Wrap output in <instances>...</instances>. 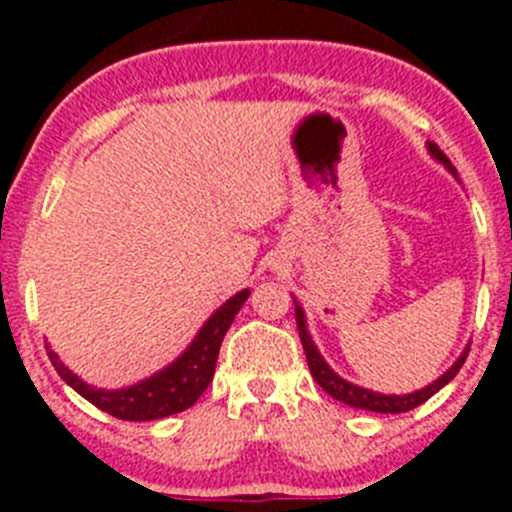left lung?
<instances>
[{
  "mask_svg": "<svg viewBox=\"0 0 512 512\" xmlns=\"http://www.w3.org/2000/svg\"><path fill=\"white\" fill-rule=\"evenodd\" d=\"M428 153H431L436 161H441L446 169L451 171V174L456 176V169L451 166V161L446 158V153L441 151V148L436 146V143H428ZM295 318H297V330H300V341H302V348H305V356H307V366H310V374L312 379L323 387L325 392H328L333 400L343 402V405H351V408H359V410H372V413H408V410L418 408V405H423L428 397L436 395L438 390H441L443 384H449L451 379L459 374L461 364L467 361V354H469V346L464 348V354L459 356V359L454 361V366L451 369H446V372L441 374V377L436 379L433 384H428V387H423V390L418 392H410V395H382V392H374V390H364V387H359V384L354 382H346L343 377H338L333 369L328 366V361L320 356L318 346L312 343L310 333H307V320H305V310H302L300 305L295 302Z\"/></svg>",
  "mask_w": 512,
  "mask_h": 512,
  "instance_id": "1",
  "label": "left lung"
}]
</instances>
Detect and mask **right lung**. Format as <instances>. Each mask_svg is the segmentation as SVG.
I'll list each match as a JSON object with an SVG mask.
<instances>
[{
  "mask_svg": "<svg viewBox=\"0 0 512 512\" xmlns=\"http://www.w3.org/2000/svg\"><path fill=\"white\" fill-rule=\"evenodd\" d=\"M251 289H241L238 295L230 297L228 302L217 307L210 315L200 333L194 336L187 351L176 361H171L166 369L156 372L153 377L133 384V387H122V390H97L92 384L81 382L69 366L58 359L56 351L48 348V359L56 366V372L69 387H74L84 400L97 405L99 410L110 413L112 418L120 420H158L166 415L182 413L192 408L194 402L200 400L202 392L210 387L212 374H215L217 354H220V343L228 333L230 323L248 300Z\"/></svg>",
  "mask_w": 512,
  "mask_h": 512,
  "instance_id": "1",
  "label": "right lung"
}]
</instances>
